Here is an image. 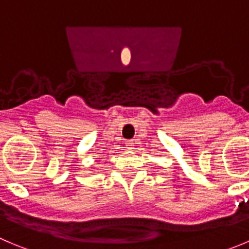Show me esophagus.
I'll list each match as a JSON object with an SVG mask.
<instances>
[{
  "mask_svg": "<svg viewBox=\"0 0 249 249\" xmlns=\"http://www.w3.org/2000/svg\"><path fill=\"white\" fill-rule=\"evenodd\" d=\"M126 145H127V148H128V149H133V146H134V141H133V139H131V141H127L126 142Z\"/></svg>",
  "mask_w": 249,
  "mask_h": 249,
  "instance_id": "1",
  "label": "esophagus"
}]
</instances>
